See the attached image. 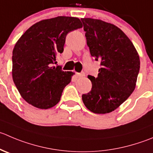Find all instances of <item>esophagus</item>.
Wrapping results in <instances>:
<instances>
[{
	"label": "esophagus",
	"instance_id": "34e87169",
	"mask_svg": "<svg viewBox=\"0 0 153 153\" xmlns=\"http://www.w3.org/2000/svg\"><path fill=\"white\" fill-rule=\"evenodd\" d=\"M84 75H85L84 72H81V73H76V77L78 78H82V77H84Z\"/></svg>",
	"mask_w": 153,
	"mask_h": 153
}]
</instances>
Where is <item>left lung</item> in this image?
Segmentation results:
<instances>
[{"instance_id": "left-lung-1", "label": "left lung", "mask_w": 153, "mask_h": 153, "mask_svg": "<svg viewBox=\"0 0 153 153\" xmlns=\"http://www.w3.org/2000/svg\"><path fill=\"white\" fill-rule=\"evenodd\" d=\"M92 57L100 61L97 77L88 75L91 90L82 95L87 109L107 114L123 103L135 88L140 58L134 45L115 25L99 19H81Z\"/></svg>"}]
</instances>
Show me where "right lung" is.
<instances>
[{"mask_svg": "<svg viewBox=\"0 0 153 153\" xmlns=\"http://www.w3.org/2000/svg\"><path fill=\"white\" fill-rule=\"evenodd\" d=\"M82 27L78 18L58 16L40 21L20 37L13 51V79L22 97L40 109H48L60 100L72 72H64L57 63L63 51L66 35Z\"/></svg>", "mask_w": 153, "mask_h": 153, "instance_id": "add662e5", "label": "right lung"}]
</instances>
